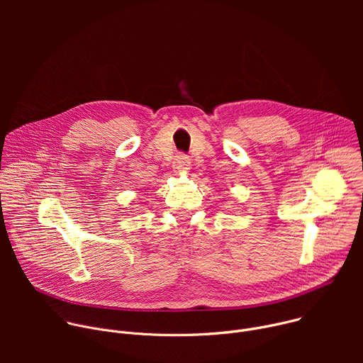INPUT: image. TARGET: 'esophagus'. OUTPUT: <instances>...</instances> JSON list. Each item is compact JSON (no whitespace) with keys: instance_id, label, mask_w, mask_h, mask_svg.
<instances>
[{"instance_id":"34e87169","label":"esophagus","mask_w":363,"mask_h":363,"mask_svg":"<svg viewBox=\"0 0 363 363\" xmlns=\"http://www.w3.org/2000/svg\"><path fill=\"white\" fill-rule=\"evenodd\" d=\"M174 169L175 171L189 169V157H188V155H184V153L177 155V158L174 161Z\"/></svg>"}]
</instances>
